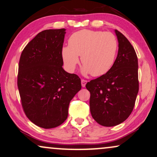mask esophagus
<instances>
[{"label":"esophagus","instance_id":"obj_1","mask_svg":"<svg viewBox=\"0 0 157 157\" xmlns=\"http://www.w3.org/2000/svg\"><path fill=\"white\" fill-rule=\"evenodd\" d=\"M87 82V81L85 80H81V85H82V87H85Z\"/></svg>","mask_w":157,"mask_h":157}]
</instances>
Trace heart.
Listing matches in <instances>:
<instances>
[{
	"instance_id": "heart-1",
	"label": "heart",
	"mask_w": 157,
	"mask_h": 157,
	"mask_svg": "<svg viewBox=\"0 0 157 157\" xmlns=\"http://www.w3.org/2000/svg\"><path fill=\"white\" fill-rule=\"evenodd\" d=\"M118 49V41L112 33L82 29L71 35L69 45L62 47V57L65 68L73 72L81 56L83 74L100 77L111 69Z\"/></svg>"
}]
</instances>
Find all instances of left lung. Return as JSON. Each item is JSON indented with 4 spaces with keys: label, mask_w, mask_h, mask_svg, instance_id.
<instances>
[{
    "label": "left lung",
    "mask_w": 157,
    "mask_h": 157,
    "mask_svg": "<svg viewBox=\"0 0 157 157\" xmlns=\"http://www.w3.org/2000/svg\"><path fill=\"white\" fill-rule=\"evenodd\" d=\"M118 55L111 69L86 84L90 93V109L98 124L115 126L130 116L139 92L138 58L126 37L115 29Z\"/></svg>",
    "instance_id": "8db88e82"
}]
</instances>
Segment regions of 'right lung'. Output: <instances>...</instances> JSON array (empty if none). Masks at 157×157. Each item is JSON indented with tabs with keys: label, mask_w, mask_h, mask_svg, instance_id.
<instances>
[{
	"label": "right lung",
	"mask_w": 157,
	"mask_h": 157,
	"mask_svg": "<svg viewBox=\"0 0 157 157\" xmlns=\"http://www.w3.org/2000/svg\"><path fill=\"white\" fill-rule=\"evenodd\" d=\"M65 29L39 33L23 50L18 87L27 118L43 128L63 124L71 100L81 90V80L64 70L62 57Z\"/></svg>",
	"instance_id": "1"
}]
</instances>
